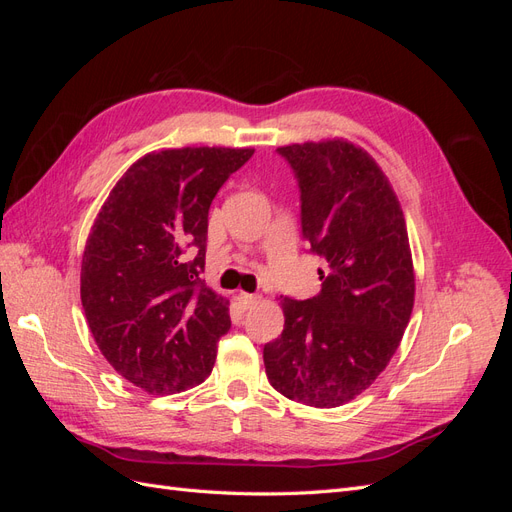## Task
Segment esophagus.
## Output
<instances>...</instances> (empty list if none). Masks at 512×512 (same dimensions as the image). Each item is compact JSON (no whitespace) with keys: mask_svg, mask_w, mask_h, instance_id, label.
Listing matches in <instances>:
<instances>
[{"mask_svg":"<svg viewBox=\"0 0 512 512\" xmlns=\"http://www.w3.org/2000/svg\"><path fill=\"white\" fill-rule=\"evenodd\" d=\"M237 301H239V305H241L243 309H247V307L256 305V303L260 301V297H258V294H250V292H239V294H237Z\"/></svg>","mask_w":512,"mask_h":512,"instance_id":"esophagus-1","label":"esophagus"}]
</instances>
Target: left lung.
I'll use <instances>...</instances> for the list:
<instances>
[{
    "instance_id": "obj_1",
    "label": "left lung",
    "mask_w": 512,
    "mask_h": 512,
    "mask_svg": "<svg viewBox=\"0 0 512 512\" xmlns=\"http://www.w3.org/2000/svg\"><path fill=\"white\" fill-rule=\"evenodd\" d=\"M301 188L303 237L324 258L322 290L280 297L284 331L262 350L275 391L337 408L389 365L414 307L408 228L393 185L346 138L277 147Z\"/></svg>"
}]
</instances>
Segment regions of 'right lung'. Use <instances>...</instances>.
I'll return each mask as SVG.
<instances>
[{"label":"right lung","instance_id":"right-lung-1","mask_svg":"<svg viewBox=\"0 0 512 512\" xmlns=\"http://www.w3.org/2000/svg\"><path fill=\"white\" fill-rule=\"evenodd\" d=\"M252 147H181L136 160L104 200L81 262L89 331L121 378L151 395L209 378L228 299L200 282L211 200Z\"/></svg>","mask_w":512,"mask_h":512}]
</instances>
